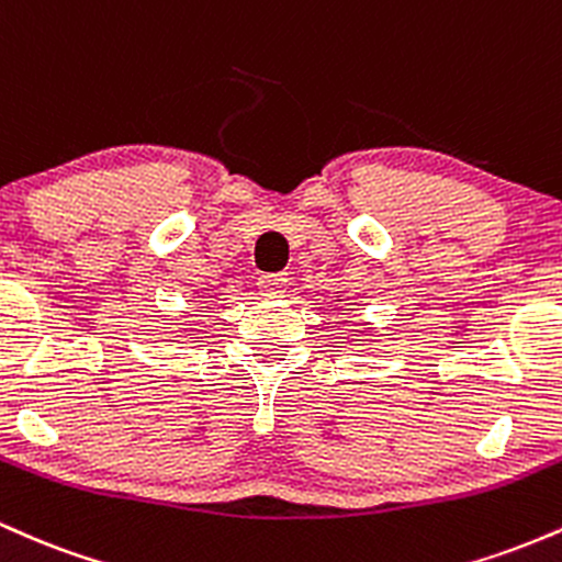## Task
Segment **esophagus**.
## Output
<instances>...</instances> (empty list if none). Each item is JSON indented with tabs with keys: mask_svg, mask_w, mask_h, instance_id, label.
<instances>
[{
	"mask_svg": "<svg viewBox=\"0 0 562 562\" xmlns=\"http://www.w3.org/2000/svg\"><path fill=\"white\" fill-rule=\"evenodd\" d=\"M285 285H288V274H285V272L261 274V277H259V290H261L263 295H277Z\"/></svg>",
	"mask_w": 562,
	"mask_h": 562,
	"instance_id": "1",
	"label": "esophagus"
}]
</instances>
